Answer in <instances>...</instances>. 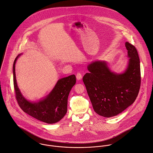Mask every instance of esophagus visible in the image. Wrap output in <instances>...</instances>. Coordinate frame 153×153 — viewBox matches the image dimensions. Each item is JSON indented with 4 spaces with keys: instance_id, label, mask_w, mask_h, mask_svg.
I'll list each match as a JSON object with an SVG mask.
<instances>
[{
    "instance_id": "1",
    "label": "esophagus",
    "mask_w": 153,
    "mask_h": 153,
    "mask_svg": "<svg viewBox=\"0 0 153 153\" xmlns=\"http://www.w3.org/2000/svg\"><path fill=\"white\" fill-rule=\"evenodd\" d=\"M76 78L77 79L79 80H81L82 79V75L80 73H77V74H76Z\"/></svg>"
}]
</instances>
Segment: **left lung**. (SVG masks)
<instances>
[{"label": "left lung", "instance_id": "1", "mask_svg": "<svg viewBox=\"0 0 153 153\" xmlns=\"http://www.w3.org/2000/svg\"><path fill=\"white\" fill-rule=\"evenodd\" d=\"M129 58L122 73L112 72L105 61L97 60L88 66L83 81L93 108L98 115L110 118L121 113L135 100L140 89V61L136 48L125 42Z\"/></svg>", "mask_w": 153, "mask_h": 153}]
</instances>
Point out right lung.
<instances>
[{
    "label": "right lung",
    "instance_id": "obj_1",
    "mask_svg": "<svg viewBox=\"0 0 153 153\" xmlns=\"http://www.w3.org/2000/svg\"><path fill=\"white\" fill-rule=\"evenodd\" d=\"M21 55L16 57L13 65L14 89L19 106L24 112L39 121L47 123L59 122L67 113L68 96L76 82L75 75L59 79L52 91L42 99L29 101L22 94L16 83L15 63Z\"/></svg>",
    "mask_w": 153,
    "mask_h": 153
}]
</instances>
